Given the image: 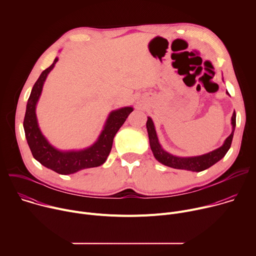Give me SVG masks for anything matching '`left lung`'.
I'll use <instances>...</instances> for the list:
<instances>
[{
	"mask_svg": "<svg viewBox=\"0 0 256 256\" xmlns=\"http://www.w3.org/2000/svg\"><path fill=\"white\" fill-rule=\"evenodd\" d=\"M226 93H227V95L230 96L228 91H226ZM231 124H232V132H231L230 136L224 140L221 147H218V148H216L208 153L202 154V155L190 156V157L176 156V155H173L163 149V147L159 142L158 136H157L155 124L153 122V120L150 116H148V120H147V124H146V126H147V130H148V134H149V142H150L151 150L153 152L155 159L158 162H160L161 164H163L165 166L175 168V169L188 170V171H192V172H200V171H204V170L210 168V166H212L214 164H216V162L223 159L225 157V155L227 154V152L229 151V149L231 147V144H232L235 128H236L235 110L231 118Z\"/></svg>",
	"mask_w": 256,
	"mask_h": 256,
	"instance_id": "obj_1",
	"label": "left lung"
}]
</instances>
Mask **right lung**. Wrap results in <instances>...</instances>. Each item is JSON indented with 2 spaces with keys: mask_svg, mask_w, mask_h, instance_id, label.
<instances>
[{
  "mask_svg": "<svg viewBox=\"0 0 256 256\" xmlns=\"http://www.w3.org/2000/svg\"><path fill=\"white\" fill-rule=\"evenodd\" d=\"M58 60V58L56 56L52 66L44 70L35 82L27 101L23 128L34 159L58 174L68 175L83 169L98 167L106 161L112 151L116 132L124 124L130 114L134 112V107L124 106L109 112L97 140L89 147L72 150H60L56 148L44 136L40 128L36 116V105L40 98L44 82Z\"/></svg>",
  "mask_w": 256,
  "mask_h": 256,
  "instance_id": "right-lung-1",
  "label": "right lung"
}]
</instances>
